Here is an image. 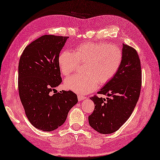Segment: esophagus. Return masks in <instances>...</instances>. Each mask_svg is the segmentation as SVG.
<instances>
[{"label": "esophagus", "mask_w": 160, "mask_h": 160, "mask_svg": "<svg viewBox=\"0 0 160 160\" xmlns=\"http://www.w3.org/2000/svg\"><path fill=\"white\" fill-rule=\"evenodd\" d=\"M77 98H78V100H79V101H81V100H84L85 98V97L81 96V95H78Z\"/></svg>", "instance_id": "esophagus-1"}]
</instances>
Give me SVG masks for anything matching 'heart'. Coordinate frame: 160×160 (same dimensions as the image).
<instances>
[{
	"mask_svg": "<svg viewBox=\"0 0 160 160\" xmlns=\"http://www.w3.org/2000/svg\"><path fill=\"white\" fill-rule=\"evenodd\" d=\"M123 53L118 47L106 43L88 42L77 46L73 52L63 51L58 56L62 75L68 76L84 64V75H74L65 79L66 87L79 94L95 90L98 84L104 85L118 72Z\"/></svg>",
	"mask_w": 160,
	"mask_h": 160,
	"instance_id": "heart-1",
	"label": "heart"
}]
</instances>
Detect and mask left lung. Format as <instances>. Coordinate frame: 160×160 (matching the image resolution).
Masks as SVG:
<instances>
[{
    "mask_svg": "<svg viewBox=\"0 0 160 160\" xmlns=\"http://www.w3.org/2000/svg\"><path fill=\"white\" fill-rule=\"evenodd\" d=\"M123 60L118 72L98 92L107 99L94 95L95 104L88 117L90 126L100 134L118 130L129 119L137 103L142 85L141 60L136 50L123 43Z\"/></svg>",
    "mask_w": 160,
    "mask_h": 160,
    "instance_id": "left-lung-1",
    "label": "left lung"
}]
</instances>
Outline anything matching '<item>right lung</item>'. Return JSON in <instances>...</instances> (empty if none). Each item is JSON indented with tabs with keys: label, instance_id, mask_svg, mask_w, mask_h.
<instances>
[{
	"label": "right lung",
	"instance_id": "1",
	"mask_svg": "<svg viewBox=\"0 0 160 160\" xmlns=\"http://www.w3.org/2000/svg\"><path fill=\"white\" fill-rule=\"evenodd\" d=\"M68 38L43 35L27 45L19 58V98L29 122L45 132L61 126L78 102L71 90L51 93L62 82L58 56Z\"/></svg>",
	"mask_w": 160,
	"mask_h": 160
}]
</instances>
